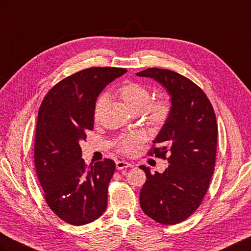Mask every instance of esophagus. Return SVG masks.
Masks as SVG:
<instances>
[{
	"instance_id": "obj_1",
	"label": "esophagus",
	"mask_w": 251,
	"mask_h": 251,
	"mask_svg": "<svg viewBox=\"0 0 251 251\" xmlns=\"http://www.w3.org/2000/svg\"><path fill=\"white\" fill-rule=\"evenodd\" d=\"M133 166L130 162H126L125 160H118L116 161V168L117 170H124V169H127V168H131Z\"/></svg>"
}]
</instances>
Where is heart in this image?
Masks as SVG:
<instances>
[{"instance_id":"1","label":"heart","mask_w":251,"mask_h":251,"mask_svg":"<svg viewBox=\"0 0 251 251\" xmlns=\"http://www.w3.org/2000/svg\"><path fill=\"white\" fill-rule=\"evenodd\" d=\"M117 95L120 97L126 107L132 113H140L146 109V116L151 125L160 126L168 119L171 107L165 100H157L147 105L151 100L150 90L141 83L128 81L121 85L117 90ZM105 104V96L102 95L98 98L94 107V117L100 118L102 109ZM140 142L138 134H131L124 136L118 142V147L121 151L126 154L134 153Z\"/></svg>"}]
</instances>
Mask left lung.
<instances>
[{"mask_svg": "<svg viewBox=\"0 0 251 251\" xmlns=\"http://www.w3.org/2000/svg\"><path fill=\"white\" fill-rule=\"evenodd\" d=\"M150 77L166 90L171 112L150 155L165 159L169 166L160 174L139 168L147 181L140 191L144 214L164 225L184 221L199 207L215 171L218 126L215 111L203 91L183 75L171 70L149 68L137 73Z\"/></svg>", "mask_w": 251, "mask_h": 251, "instance_id": "obj_1", "label": "left lung"}]
</instances>
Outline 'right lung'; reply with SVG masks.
<instances>
[{
    "label": "right lung",
    "mask_w": 251,
    "mask_h": 251,
    "mask_svg": "<svg viewBox=\"0 0 251 251\" xmlns=\"http://www.w3.org/2000/svg\"><path fill=\"white\" fill-rule=\"evenodd\" d=\"M126 72L95 67L59 81L39 110L34 140L37 177L51 210L65 222L85 225L107 208L108 185L116 165L111 159L87 168L79 142L94 126V107L101 91Z\"/></svg>",
    "instance_id": "add662e5"
}]
</instances>
